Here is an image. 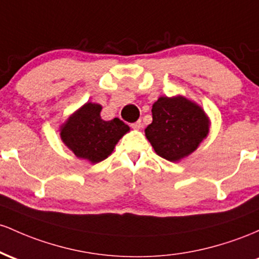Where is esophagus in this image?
Instances as JSON below:
<instances>
[{
    "label": "esophagus",
    "instance_id": "obj_1",
    "mask_svg": "<svg viewBox=\"0 0 259 259\" xmlns=\"http://www.w3.org/2000/svg\"><path fill=\"white\" fill-rule=\"evenodd\" d=\"M142 126H143V124H142V121L141 120H138L137 122H135V123L131 124V127H132L133 130H141Z\"/></svg>",
    "mask_w": 259,
    "mask_h": 259
}]
</instances>
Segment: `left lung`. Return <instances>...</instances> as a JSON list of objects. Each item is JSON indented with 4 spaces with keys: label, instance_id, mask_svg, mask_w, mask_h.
<instances>
[{
    "label": "left lung",
    "instance_id": "1",
    "mask_svg": "<svg viewBox=\"0 0 259 259\" xmlns=\"http://www.w3.org/2000/svg\"><path fill=\"white\" fill-rule=\"evenodd\" d=\"M152 114L153 122L145 128V137L155 153L168 161L188 156L208 136V116L184 97H160L153 104Z\"/></svg>",
    "mask_w": 259,
    "mask_h": 259
}]
</instances>
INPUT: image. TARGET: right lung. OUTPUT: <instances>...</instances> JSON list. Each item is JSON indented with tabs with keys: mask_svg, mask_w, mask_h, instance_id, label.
<instances>
[{
	"mask_svg": "<svg viewBox=\"0 0 259 259\" xmlns=\"http://www.w3.org/2000/svg\"><path fill=\"white\" fill-rule=\"evenodd\" d=\"M101 105L87 103L61 126V139L75 156L97 164L114 152L115 145L130 131V127L115 117L101 118Z\"/></svg>",
	"mask_w": 259,
	"mask_h": 259,
	"instance_id": "add662e5",
	"label": "right lung"
}]
</instances>
